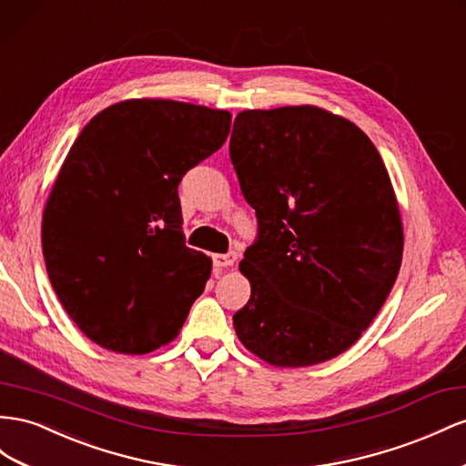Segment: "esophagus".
<instances>
[{
  "mask_svg": "<svg viewBox=\"0 0 466 466\" xmlns=\"http://www.w3.org/2000/svg\"><path fill=\"white\" fill-rule=\"evenodd\" d=\"M235 260H237V253H233V250L225 255H213V264H216L218 268H229L235 264Z\"/></svg>",
  "mask_w": 466,
  "mask_h": 466,
  "instance_id": "obj_1",
  "label": "esophagus"
}]
</instances>
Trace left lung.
<instances>
[{
  "mask_svg": "<svg viewBox=\"0 0 466 466\" xmlns=\"http://www.w3.org/2000/svg\"><path fill=\"white\" fill-rule=\"evenodd\" d=\"M229 155L258 221L238 268L241 343L274 367H311L357 343L392 290L404 231L388 170L355 123L316 106L247 109Z\"/></svg>",
  "mask_w": 466,
  "mask_h": 466,
  "instance_id": "8db88e82",
  "label": "left lung"
}]
</instances>
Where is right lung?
I'll return each instance as SVG.
<instances>
[{
  "instance_id": "1",
  "label": "right lung",
  "mask_w": 466,
  "mask_h": 466,
  "mask_svg": "<svg viewBox=\"0 0 466 466\" xmlns=\"http://www.w3.org/2000/svg\"><path fill=\"white\" fill-rule=\"evenodd\" d=\"M231 113L127 99L86 125L43 213L50 284L99 347L145 355L178 335L211 260L187 248L178 184L228 139Z\"/></svg>"
}]
</instances>
